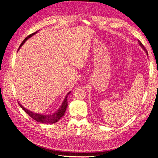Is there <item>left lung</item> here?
I'll list each match as a JSON object with an SVG mask.
<instances>
[{
	"mask_svg": "<svg viewBox=\"0 0 158 158\" xmlns=\"http://www.w3.org/2000/svg\"><path fill=\"white\" fill-rule=\"evenodd\" d=\"M138 42H139V45H140V46H142V48H143V50L145 51H146V52H147V55H148V52H147V49L145 48V47H144V45L142 44V43L141 42V41H139V40H138Z\"/></svg>",
	"mask_w": 158,
	"mask_h": 158,
	"instance_id": "obj_1",
	"label": "left lung"
}]
</instances>
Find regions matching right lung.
<instances>
[{
	"instance_id": "right-lung-1",
	"label": "right lung",
	"mask_w": 158,
	"mask_h": 158,
	"mask_svg": "<svg viewBox=\"0 0 158 158\" xmlns=\"http://www.w3.org/2000/svg\"><path fill=\"white\" fill-rule=\"evenodd\" d=\"M37 32H33L32 34L29 35L28 36H27L26 38L23 40V41L21 43L19 48L22 47V45L25 43V41H26L28 38H29L30 37H31L32 36H33L34 35H35L36 33ZM18 50V51H19ZM70 94V92L66 95L64 100L63 101V102L62 103V105L61 106L60 108L58 110L56 113L52 114H38V113H33L31 111H29L28 110L26 109L23 106H22L20 103H19V104L20 105V106L22 107L23 109V111H25L27 114H29V116L33 119L36 121H37L38 122H40V123H54L57 122V121H59L61 117H63V115L64 114L65 111L66 110V107H67L68 105V102H67V97L69 95V94Z\"/></svg>"
}]
</instances>
